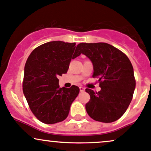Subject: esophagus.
Returning <instances> with one entry per match:
<instances>
[{
	"mask_svg": "<svg viewBox=\"0 0 151 151\" xmlns=\"http://www.w3.org/2000/svg\"><path fill=\"white\" fill-rule=\"evenodd\" d=\"M84 89H84L83 87H79V90H80L81 92H83L84 91Z\"/></svg>",
	"mask_w": 151,
	"mask_h": 151,
	"instance_id": "34e87169",
	"label": "esophagus"
}]
</instances>
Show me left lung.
I'll use <instances>...</instances> for the list:
<instances>
[{
    "label": "left lung",
    "instance_id": "1",
    "mask_svg": "<svg viewBox=\"0 0 151 151\" xmlns=\"http://www.w3.org/2000/svg\"><path fill=\"white\" fill-rule=\"evenodd\" d=\"M78 54H83L93 64V78H98L101 90L87 88L90 100L85 105L87 114L96 121L112 122L123 115L135 88L133 67L128 57L115 46L106 43H81Z\"/></svg>",
    "mask_w": 151,
    "mask_h": 151
}]
</instances>
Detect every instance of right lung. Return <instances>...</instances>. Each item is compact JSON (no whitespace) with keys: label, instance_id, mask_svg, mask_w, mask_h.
Listing matches in <instances>:
<instances>
[{"label":"right lung","instance_id":"1","mask_svg":"<svg viewBox=\"0 0 151 151\" xmlns=\"http://www.w3.org/2000/svg\"><path fill=\"white\" fill-rule=\"evenodd\" d=\"M75 45L61 41L45 43L34 49L25 64L23 92L30 110L44 123L65 120L78 95L77 86L59 88L58 79L67 72L72 59L80 55Z\"/></svg>","mask_w":151,"mask_h":151}]
</instances>
